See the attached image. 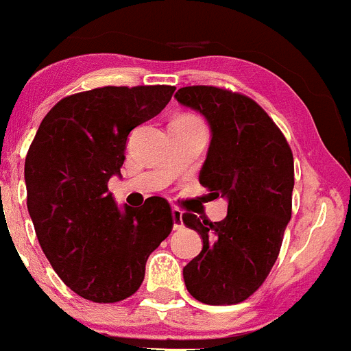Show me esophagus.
Masks as SVG:
<instances>
[{"label":"esophagus","instance_id":"34e87169","mask_svg":"<svg viewBox=\"0 0 351 351\" xmlns=\"http://www.w3.org/2000/svg\"><path fill=\"white\" fill-rule=\"evenodd\" d=\"M173 217V229H182L183 228V214L178 208H173L171 210Z\"/></svg>","mask_w":351,"mask_h":351}]
</instances>
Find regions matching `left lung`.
Instances as JSON below:
<instances>
[{
	"mask_svg": "<svg viewBox=\"0 0 351 351\" xmlns=\"http://www.w3.org/2000/svg\"><path fill=\"white\" fill-rule=\"evenodd\" d=\"M175 98L210 127L202 185L228 198L221 222L185 214L200 234V254L185 268L186 290L210 306L238 304L256 292L280 253L292 215L293 156L284 134L260 105L215 86H185Z\"/></svg>",
	"mask_w": 351,
	"mask_h": 351,
	"instance_id": "1",
	"label": "left lung"
}]
</instances>
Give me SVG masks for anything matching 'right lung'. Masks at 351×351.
Masks as SVG:
<instances>
[{"label":"right lung","mask_w":351,"mask_h":351,"mask_svg":"<svg viewBox=\"0 0 351 351\" xmlns=\"http://www.w3.org/2000/svg\"><path fill=\"white\" fill-rule=\"evenodd\" d=\"M175 86H104L62 98L44 117L25 159L27 207L49 263L73 292L119 302L144 280L146 261L173 229L171 207L149 197L117 207L130 130L158 115Z\"/></svg>","instance_id":"1"}]
</instances>
